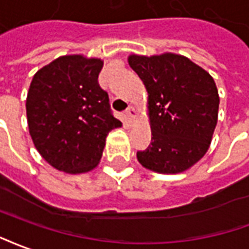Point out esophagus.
<instances>
[{"label":"esophagus","mask_w":249,"mask_h":249,"mask_svg":"<svg viewBox=\"0 0 249 249\" xmlns=\"http://www.w3.org/2000/svg\"><path fill=\"white\" fill-rule=\"evenodd\" d=\"M126 118L128 119V122H134V121H135V118H137V111H135L134 107H130V108L127 110Z\"/></svg>","instance_id":"1"}]
</instances>
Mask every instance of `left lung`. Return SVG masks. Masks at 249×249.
Returning <instances> with one entry per match:
<instances>
[{
  "mask_svg": "<svg viewBox=\"0 0 249 249\" xmlns=\"http://www.w3.org/2000/svg\"><path fill=\"white\" fill-rule=\"evenodd\" d=\"M146 87L151 143L138 151L139 163L159 174H179L204 157L217 123L219 92L208 72L187 57H128Z\"/></svg>",
  "mask_w": 249,
  "mask_h": 249,
  "instance_id": "obj_1",
  "label": "left lung"
}]
</instances>
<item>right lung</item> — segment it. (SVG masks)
Returning a JSON list of instances; mask_svg holds the SVG:
<instances>
[{
  "instance_id": "1",
  "label": "right lung",
  "mask_w": 249,
  "mask_h": 249,
  "mask_svg": "<svg viewBox=\"0 0 249 249\" xmlns=\"http://www.w3.org/2000/svg\"><path fill=\"white\" fill-rule=\"evenodd\" d=\"M103 61L62 55L30 83L26 115L34 146L59 171L83 174L98 166L108 132L122 126L98 83Z\"/></svg>"
}]
</instances>
